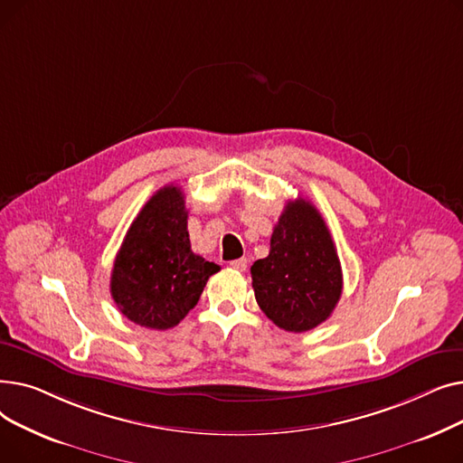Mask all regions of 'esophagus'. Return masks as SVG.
I'll use <instances>...</instances> for the list:
<instances>
[{
  "label": "esophagus",
  "mask_w": 463,
  "mask_h": 463,
  "mask_svg": "<svg viewBox=\"0 0 463 463\" xmlns=\"http://www.w3.org/2000/svg\"><path fill=\"white\" fill-rule=\"evenodd\" d=\"M231 269L238 270V272H244L248 269V259H236V260H231Z\"/></svg>",
  "instance_id": "obj_1"
}]
</instances>
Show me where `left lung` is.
Wrapping results in <instances>:
<instances>
[{
	"label": "left lung",
	"mask_w": 463,
	"mask_h": 463,
	"mask_svg": "<svg viewBox=\"0 0 463 463\" xmlns=\"http://www.w3.org/2000/svg\"><path fill=\"white\" fill-rule=\"evenodd\" d=\"M259 307L287 332L325 323L344 288L342 264L323 215L306 199L288 201L270 238V253L251 266Z\"/></svg>",
	"instance_id": "obj_1"
}]
</instances>
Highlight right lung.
I'll use <instances>...</instances> for the list:
<instances>
[{
	"label": "right lung",
	"instance_id": "obj_1",
	"mask_svg": "<svg viewBox=\"0 0 463 463\" xmlns=\"http://www.w3.org/2000/svg\"><path fill=\"white\" fill-rule=\"evenodd\" d=\"M219 266L191 251L187 208L178 185H165L131 223L116 255L110 295L144 328L176 326L197 306Z\"/></svg>",
	"mask_w": 463,
	"mask_h": 463
}]
</instances>
